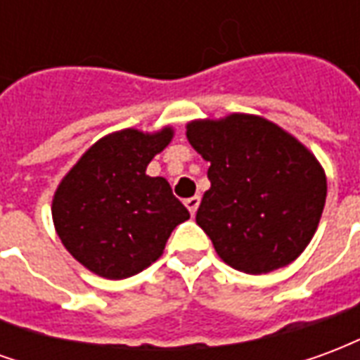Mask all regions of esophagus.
Wrapping results in <instances>:
<instances>
[{
    "label": "esophagus",
    "mask_w": 360,
    "mask_h": 360,
    "mask_svg": "<svg viewBox=\"0 0 360 360\" xmlns=\"http://www.w3.org/2000/svg\"><path fill=\"white\" fill-rule=\"evenodd\" d=\"M198 204H200V196H191V198L185 200V206H187L188 212H191V216H195L196 214V210H198Z\"/></svg>",
    "instance_id": "34e87169"
}]
</instances>
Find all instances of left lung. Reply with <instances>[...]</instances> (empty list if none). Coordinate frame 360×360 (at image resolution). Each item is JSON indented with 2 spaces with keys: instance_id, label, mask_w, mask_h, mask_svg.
Here are the masks:
<instances>
[{
  "instance_id": "left-lung-1",
  "label": "left lung",
  "mask_w": 360,
  "mask_h": 360,
  "mask_svg": "<svg viewBox=\"0 0 360 360\" xmlns=\"http://www.w3.org/2000/svg\"><path fill=\"white\" fill-rule=\"evenodd\" d=\"M210 162L196 224L218 257L245 274L291 264L314 237L326 204L324 167L302 142L252 113L187 123Z\"/></svg>"
}]
</instances>
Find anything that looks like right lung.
<instances>
[{
    "label": "right lung",
    "instance_id": "obj_1",
    "mask_svg": "<svg viewBox=\"0 0 360 360\" xmlns=\"http://www.w3.org/2000/svg\"><path fill=\"white\" fill-rule=\"evenodd\" d=\"M173 127L123 129L96 141L53 193V227L69 255L105 279L139 274L164 255L188 210L164 177H150L152 158L172 142Z\"/></svg>",
    "mask_w": 360,
    "mask_h": 360
}]
</instances>
